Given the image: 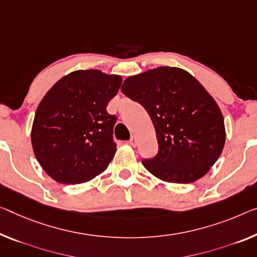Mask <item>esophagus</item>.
Returning a JSON list of instances; mask_svg holds the SVG:
<instances>
[{
    "label": "esophagus",
    "mask_w": 257,
    "mask_h": 257,
    "mask_svg": "<svg viewBox=\"0 0 257 257\" xmlns=\"http://www.w3.org/2000/svg\"><path fill=\"white\" fill-rule=\"evenodd\" d=\"M137 144H138V140H137V138L133 136V137L131 138V139H130V141H128V145H131L132 147H136Z\"/></svg>",
    "instance_id": "esophagus-1"
}]
</instances>
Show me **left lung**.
<instances>
[{
    "instance_id": "1",
    "label": "left lung",
    "mask_w": 257,
    "mask_h": 257,
    "mask_svg": "<svg viewBox=\"0 0 257 257\" xmlns=\"http://www.w3.org/2000/svg\"><path fill=\"white\" fill-rule=\"evenodd\" d=\"M121 92L151 116L159 153L142 164L156 178L193 183L218 160L226 138L222 111L187 71L171 66L147 70L125 79Z\"/></svg>"
}]
</instances>
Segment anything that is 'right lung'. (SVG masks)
I'll list each match as a JSON object with an SVG mask.
<instances>
[{
	"label": "right lung",
	"instance_id": "1",
	"mask_svg": "<svg viewBox=\"0 0 257 257\" xmlns=\"http://www.w3.org/2000/svg\"><path fill=\"white\" fill-rule=\"evenodd\" d=\"M121 81L118 74L77 70L61 78L39 103L31 141L47 175L62 184L92 180L116 154V116L106 112Z\"/></svg>",
	"mask_w": 257,
	"mask_h": 257
}]
</instances>
